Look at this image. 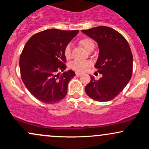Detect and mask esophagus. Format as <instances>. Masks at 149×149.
I'll return each instance as SVG.
<instances>
[{
  "mask_svg": "<svg viewBox=\"0 0 149 149\" xmlns=\"http://www.w3.org/2000/svg\"><path fill=\"white\" fill-rule=\"evenodd\" d=\"M82 74H83V73H80V72H76V76H81Z\"/></svg>",
  "mask_w": 149,
  "mask_h": 149,
  "instance_id": "1",
  "label": "esophagus"
}]
</instances>
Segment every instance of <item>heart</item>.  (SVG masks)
Masks as SVG:
<instances>
[{
  "instance_id": "heart-1",
  "label": "heart",
  "mask_w": 149,
  "mask_h": 149,
  "mask_svg": "<svg viewBox=\"0 0 149 149\" xmlns=\"http://www.w3.org/2000/svg\"><path fill=\"white\" fill-rule=\"evenodd\" d=\"M80 44L83 47L85 50L88 51L90 47L92 46L95 45L94 42H92V40L89 38H83L80 40ZM64 54L65 57L67 59H69L71 58V45L68 44L65 47L64 50ZM90 63L88 61L86 60H75L72 61L69 64L70 69L74 70L76 71H84L90 66Z\"/></svg>"
}]
</instances>
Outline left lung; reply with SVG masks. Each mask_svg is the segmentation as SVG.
I'll return each instance as SVG.
<instances>
[{
  "label": "left lung",
  "mask_w": 149,
  "mask_h": 149,
  "mask_svg": "<svg viewBox=\"0 0 149 149\" xmlns=\"http://www.w3.org/2000/svg\"><path fill=\"white\" fill-rule=\"evenodd\" d=\"M81 31L98 44L100 52L95 67L102 74L98 80L90 76L85 92L95 101L111 100L131 78L133 57L129 44L119 32L110 27L100 26Z\"/></svg>",
  "instance_id": "obj_1"
}]
</instances>
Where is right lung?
Masks as SVG:
<instances>
[{
    "label": "right lung",
    "instance_id": "obj_1",
    "mask_svg": "<svg viewBox=\"0 0 149 149\" xmlns=\"http://www.w3.org/2000/svg\"><path fill=\"white\" fill-rule=\"evenodd\" d=\"M78 33L50 29L35 34L26 43L19 59L22 79L40 102L54 104L66 97L68 84L76 74L71 70L64 71V50Z\"/></svg>",
    "mask_w": 149,
    "mask_h": 149
}]
</instances>
